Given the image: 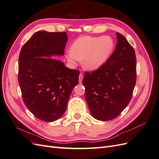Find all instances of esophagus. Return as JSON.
Here are the masks:
<instances>
[{
	"label": "esophagus",
	"instance_id": "1",
	"mask_svg": "<svg viewBox=\"0 0 159 159\" xmlns=\"http://www.w3.org/2000/svg\"><path fill=\"white\" fill-rule=\"evenodd\" d=\"M82 80H83V75L80 74V75H79V82H80V84L82 83Z\"/></svg>",
	"mask_w": 159,
	"mask_h": 159
}]
</instances>
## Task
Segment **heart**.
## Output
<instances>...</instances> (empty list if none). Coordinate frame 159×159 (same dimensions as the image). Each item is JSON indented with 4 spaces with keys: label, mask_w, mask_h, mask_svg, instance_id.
<instances>
[{
    "label": "heart",
    "mask_w": 159,
    "mask_h": 159,
    "mask_svg": "<svg viewBox=\"0 0 159 159\" xmlns=\"http://www.w3.org/2000/svg\"><path fill=\"white\" fill-rule=\"evenodd\" d=\"M113 47L114 42L110 36H82L75 41L71 51L66 52V57L71 66H77L83 60L84 68L93 71L107 61Z\"/></svg>",
    "instance_id": "1"
}]
</instances>
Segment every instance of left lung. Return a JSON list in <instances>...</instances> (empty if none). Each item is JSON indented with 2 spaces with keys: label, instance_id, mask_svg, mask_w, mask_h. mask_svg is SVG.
I'll list each match as a JSON object with an SVG mask.
<instances>
[{
  "label": "left lung",
  "instance_id": "1",
  "mask_svg": "<svg viewBox=\"0 0 159 159\" xmlns=\"http://www.w3.org/2000/svg\"><path fill=\"white\" fill-rule=\"evenodd\" d=\"M117 45L105 63L85 72L82 84L91 114L100 121L116 118L131 99L136 84V57L133 48L117 32Z\"/></svg>",
  "mask_w": 159,
  "mask_h": 159
}]
</instances>
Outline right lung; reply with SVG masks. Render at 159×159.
Instances as JSON below:
<instances>
[{
	"mask_svg": "<svg viewBox=\"0 0 159 159\" xmlns=\"http://www.w3.org/2000/svg\"><path fill=\"white\" fill-rule=\"evenodd\" d=\"M66 32L40 31L22 46L18 59V82L28 110L42 121L52 122L66 111L80 71L51 56H63Z\"/></svg>",
	"mask_w": 159,
	"mask_h": 159,
	"instance_id": "obj_1",
	"label": "right lung"
}]
</instances>
